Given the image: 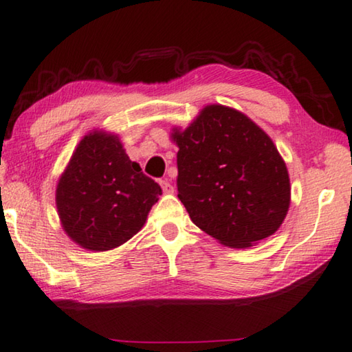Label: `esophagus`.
<instances>
[{"mask_svg": "<svg viewBox=\"0 0 352 352\" xmlns=\"http://www.w3.org/2000/svg\"><path fill=\"white\" fill-rule=\"evenodd\" d=\"M159 184H160V187H162L164 193H173V192H175V187L171 186L168 179H162Z\"/></svg>", "mask_w": 352, "mask_h": 352, "instance_id": "1", "label": "esophagus"}]
</instances>
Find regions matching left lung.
I'll list each match as a JSON object with an SVG mask.
<instances>
[{"instance_id": "1", "label": "left lung", "mask_w": 352, "mask_h": 352, "mask_svg": "<svg viewBox=\"0 0 352 352\" xmlns=\"http://www.w3.org/2000/svg\"><path fill=\"white\" fill-rule=\"evenodd\" d=\"M177 198L193 223L229 248H250L278 230L291 204L285 160L248 116L208 104L184 131Z\"/></svg>"}]
</instances>
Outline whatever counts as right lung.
Segmentation results:
<instances>
[{"label": "right lung", "instance_id": "obj_1", "mask_svg": "<svg viewBox=\"0 0 352 352\" xmlns=\"http://www.w3.org/2000/svg\"><path fill=\"white\" fill-rule=\"evenodd\" d=\"M162 190L129 160L117 135L94 131L74 151L57 186L58 217L83 249L119 248L145 224Z\"/></svg>", "mask_w": 352, "mask_h": 352}]
</instances>
